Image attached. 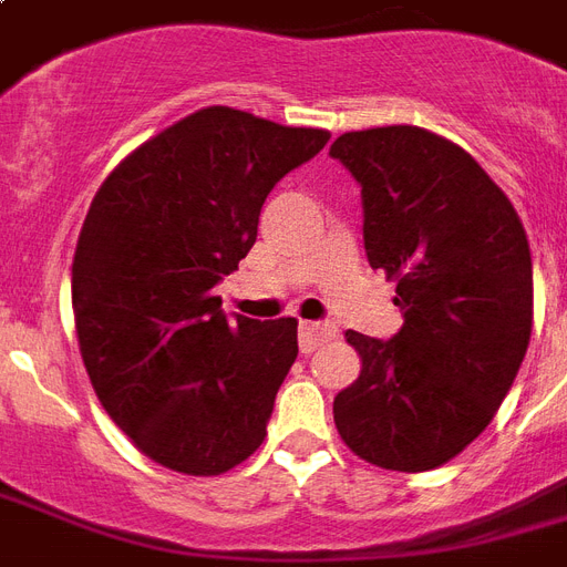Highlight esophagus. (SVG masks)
<instances>
[{
    "mask_svg": "<svg viewBox=\"0 0 567 567\" xmlns=\"http://www.w3.org/2000/svg\"><path fill=\"white\" fill-rule=\"evenodd\" d=\"M336 336V327L329 323H311V320H302L300 323V350L302 353H315L320 344H327L329 338Z\"/></svg>",
    "mask_w": 567,
    "mask_h": 567,
    "instance_id": "1",
    "label": "esophagus"
}]
</instances>
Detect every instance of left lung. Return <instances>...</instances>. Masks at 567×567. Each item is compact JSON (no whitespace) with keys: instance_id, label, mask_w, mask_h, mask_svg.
<instances>
[{"instance_id":"left-lung-1","label":"left lung","mask_w":567,"mask_h":567,"mask_svg":"<svg viewBox=\"0 0 567 567\" xmlns=\"http://www.w3.org/2000/svg\"><path fill=\"white\" fill-rule=\"evenodd\" d=\"M329 155L362 185L368 261L403 311L388 341L347 329L362 373L332 403L338 435L377 467L432 471L492 423L527 355V231L492 176L435 132H344Z\"/></svg>"}]
</instances>
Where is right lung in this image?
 <instances>
[{
    "label": "right lung",
    "mask_w": 567,
    "mask_h": 567,
    "mask_svg": "<svg viewBox=\"0 0 567 567\" xmlns=\"http://www.w3.org/2000/svg\"><path fill=\"white\" fill-rule=\"evenodd\" d=\"M327 141L212 105L128 153L93 196L73 258L79 350L102 409L158 465L217 476L261 447L297 320L229 323L214 285L252 249L276 182Z\"/></svg>",
    "instance_id": "add662e5"
}]
</instances>
